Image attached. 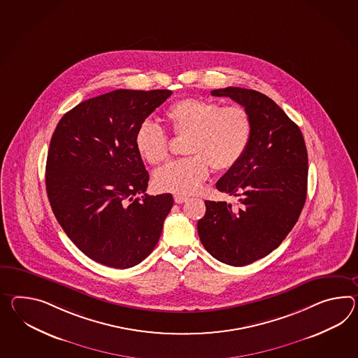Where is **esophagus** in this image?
<instances>
[{
  "label": "esophagus",
  "mask_w": 358,
  "mask_h": 358,
  "mask_svg": "<svg viewBox=\"0 0 358 358\" xmlns=\"http://www.w3.org/2000/svg\"><path fill=\"white\" fill-rule=\"evenodd\" d=\"M187 196H185V195H175V201L177 203V204H182V203H185V201H187Z\"/></svg>",
  "instance_id": "1"
}]
</instances>
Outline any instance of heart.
I'll return each instance as SVG.
<instances>
[{
    "instance_id": "1",
    "label": "heart",
    "mask_w": 358,
    "mask_h": 358,
    "mask_svg": "<svg viewBox=\"0 0 358 358\" xmlns=\"http://www.w3.org/2000/svg\"><path fill=\"white\" fill-rule=\"evenodd\" d=\"M176 137H187L183 152L190 157L157 169L154 186L159 192L192 194L210 176V166L229 171L241 162L252 138V119L243 106H222L203 98H183L166 111ZM134 145L141 157L152 166L163 163L169 152L166 131L154 122H142Z\"/></svg>"
}]
</instances>
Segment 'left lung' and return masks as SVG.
I'll list each match as a JSON object with an SVG mask.
<instances>
[{
	"instance_id": "8db88e82",
	"label": "left lung",
	"mask_w": 358,
	"mask_h": 358,
	"mask_svg": "<svg viewBox=\"0 0 358 358\" xmlns=\"http://www.w3.org/2000/svg\"><path fill=\"white\" fill-rule=\"evenodd\" d=\"M210 94L247 108L252 138L241 162L216 183L218 192L239 196V207L206 201L198 234L218 262L244 266L275 250L295 227L306 204L308 152L299 127L269 96L233 87Z\"/></svg>"
}]
</instances>
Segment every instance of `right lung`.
Here are the masks:
<instances>
[{"label":"right lung","instance_id":"obj_1","mask_svg":"<svg viewBox=\"0 0 358 358\" xmlns=\"http://www.w3.org/2000/svg\"><path fill=\"white\" fill-rule=\"evenodd\" d=\"M172 92L117 89L62 117L46 160V192L71 241L92 260L127 269L155 248L172 194L144 195L148 173L136 131Z\"/></svg>","mask_w":358,"mask_h":358}]
</instances>
